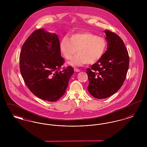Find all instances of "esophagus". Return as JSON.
I'll return each mask as SVG.
<instances>
[{
  "label": "esophagus",
  "instance_id": "1",
  "mask_svg": "<svg viewBox=\"0 0 147 147\" xmlns=\"http://www.w3.org/2000/svg\"><path fill=\"white\" fill-rule=\"evenodd\" d=\"M74 70L75 71H76V72H79L80 71V70L79 69H78V68H74Z\"/></svg>",
  "mask_w": 147,
  "mask_h": 147
}]
</instances>
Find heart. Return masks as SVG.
I'll list each match as a JSON object with an SVG mask.
<instances>
[{"label":"heart","instance_id":"b5f03b06","mask_svg":"<svg viewBox=\"0 0 147 147\" xmlns=\"http://www.w3.org/2000/svg\"><path fill=\"white\" fill-rule=\"evenodd\" d=\"M106 46L105 40L89 31H82L71 35L70 38L64 37L59 43V49L63 57L69 59L73 66H81L85 64H93L103 55Z\"/></svg>","mask_w":147,"mask_h":147}]
</instances>
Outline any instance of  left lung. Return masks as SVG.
<instances>
[{"label": "left lung", "mask_w": 147, "mask_h": 147, "mask_svg": "<svg viewBox=\"0 0 147 147\" xmlns=\"http://www.w3.org/2000/svg\"><path fill=\"white\" fill-rule=\"evenodd\" d=\"M104 32L107 50L91 68L86 69L89 82L88 90L99 99L109 98L119 90L129 67V56L122 40L110 31Z\"/></svg>", "instance_id": "8db88e82"}]
</instances>
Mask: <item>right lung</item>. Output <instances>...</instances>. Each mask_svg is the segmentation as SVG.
<instances>
[{"instance_id": "obj_1", "label": "right lung", "mask_w": 147, "mask_h": 147, "mask_svg": "<svg viewBox=\"0 0 147 147\" xmlns=\"http://www.w3.org/2000/svg\"><path fill=\"white\" fill-rule=\"evenodd\" d=\"M56 34L40 28L30 35L20 54L21 76L28 89L37 97L55 102L65 92L74 69L60 70L64 63Z\"/></svg>"}]
</instances>
